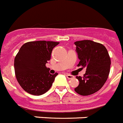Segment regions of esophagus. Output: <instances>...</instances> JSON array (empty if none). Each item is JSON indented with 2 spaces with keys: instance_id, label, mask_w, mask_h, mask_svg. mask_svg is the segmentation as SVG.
Instances as JSON below:
<instances>
[{
  "instance_id": "obj_1",
  "label": "esophagus",
  "mask_w": 123,
  "mask_h": 123,
  "mask_svg": "<svg viewBox=\"0 0 123 123\" xmlns=\"http://www.w3.org/2000/svg\"><path fill=\"white\" fill-rule=\"evenodd\" d=\"M66 76H67V78H68L69 80L72 79V78H74V76H73V75H71V74H66Z\"/></svg>"
}]
</instances>
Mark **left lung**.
Instances as JSON below:
<instances>
[{"mask_svg":"<svg viewBox=\"0 0 123 123\" xmlns=\"http://www.w3.org/2000/svg\"><path fill=\"white\" fill-rule=\"evenodd\" d=\"M80 59L78 67L86 68L83 77L76 76L80 81L74 88L78 94L88 96L99 91L106 81L110 72L111 59L106 47L92 40L75 42Z\"/></svg>","mask_w":123,"mask_h":123,"instance_id":"obj_1","label":"left lung"}]
</instances>
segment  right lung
Here are the masks:
<instances>
[{
  "label": "right lung",
  "instance_id": "obj_1",
  "mask_svg": "<svg viewBox=\"0 0 123 123\" xmlns=\"http://www.w3.org/2000/svg\"><path fill=\"white\" fill-rule=\"evenodd\" d=\"M59 42L35 41L24 43L14 60L15 74L20 86L33 95H42L51 88L55 78L46 63L50 60L52 50Z\"/></svg>",
  "mask_w": 123,
  "mask_h": 123
}]
</instances>
